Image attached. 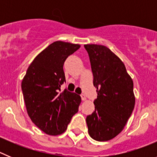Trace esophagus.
<instances>
[{
    "label": "esophagus",
    "mask_w": 157,
    "mask_h": 157,
    "mask_svg": "<svg viewBox=\"0 0 157 157\" xmlns=\"http://www.w3.org/2000/svg\"><path fill=\"white\" fill-rule=\"evenodd\" d=\"M81 98H82V101H86V96H85V94H82L81 95Z\"/></svg>",
    "instance_id": "34e87169"
}]
</instances>
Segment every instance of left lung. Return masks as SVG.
<instances>
[{
	"instance_id": "8db88e82",
	"label": "left lung",
	"mask_w": 157,
	"mask_h": 157,
	"mask_svg": "<svg viewBox=\"0 0 157 157\" xmlns=\"http://www.w3.org/2000/svg\"><path fill=\"white\" fill-rule=\"evenodd\" d=\"M84 47L98 93L95 111L86 117L88 132L96 141H109L121 132L132 114L134 83L124 63L109 48L94 44Z\"/></svg>"
}]
</instances>
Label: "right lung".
<instances>
[{
	"label": "right lung",
	"mask_w": 157,
	"mask_h": 157,
	"mask_svg": "<svg viewBox=\"0 0 157 157\" xmlns=\"http://www.w3.org/2000/svg\"><path fill=\"white\" fill-rule=\"evenodd\" d=\"M80 48L78 44L57 41L40 52L22 81V91L32 122L48 135L61 134L78 111L81 98L65 89L63 63Z\"/></svg>",
	"instance_id": "add662e5"
}]
</instances>
